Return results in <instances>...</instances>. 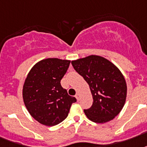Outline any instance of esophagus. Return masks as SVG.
I'll return each mask as SVG.
<instances>
[{
  "label": "esophagus",
  "instance_id": "obj_1",
  "mask_svg": "<svg viewBox=\"0 0 147 147\" xmlns=\"http://www.w3.org/2000/svg\"><path fill=\"white\" fill-rule=\"evenodd\" d=\"M76 98L78 100H80V94H78H78H76Z\"/></svg>",
  "mask_w": 147,
  "mask_h": 147
}]
</instances>
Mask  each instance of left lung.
I'll return each mask as SVG.
<instances>
[{
    "label": "left lung",
    "instance_id": "left-lung-1",
    "mask_svg": "<svg viewBox=\"0 0 147 147\" xmlns=\"http://www.w3.org/2000/svg\"><path fill=\"white\" fill-rule=\"evenodd\" d=\"M71 64L87 82L92 94V107L84 110L86 116L96 123L113 120L121 111L127 97V84L119 68L97 55L72 60Z\"/></svg>",
    "mask_w": 147,
    "mask_h": 147
}]
</instances>
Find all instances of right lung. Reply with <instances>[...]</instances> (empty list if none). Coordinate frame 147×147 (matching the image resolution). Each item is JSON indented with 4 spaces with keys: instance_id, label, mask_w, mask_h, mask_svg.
<instances>
[{
    "instance_id": "add662e5",
    "label": "right lung",
    "mask_w": 147,
    "mask_h": 147,
    "mask_svg": "<svg viewBox=\"0 0 147 147\" xmlns=\"http://www.w3.org/2000/svg\"><path fill=\"white\" fill-rule=\"evenodd\" d=\"M69 64L67 59H42L34 65L25 80L24 104L41 125L54 126L62 122L68 116L71 104L76 102L60 84Z\"/></svg>"
}]
</instances>
